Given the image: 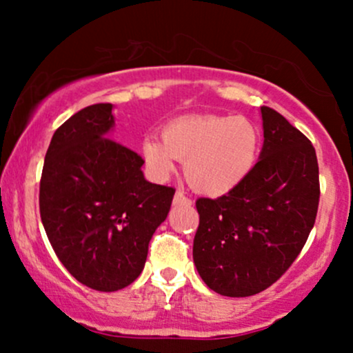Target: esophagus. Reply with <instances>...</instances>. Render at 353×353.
Wrapping results in <instances>:
<instances>
[{
	"label": "esophagus",
	"instance_id": "34e87169",
	"mask_svg": "<svg viewBox=\"0 0 353 353\" xmlns=\"http://www.w3.org/2000/svg\"><path fill=\"white\" fill-rule=\"evenodd\" d=\"M174 202H176V204H190V199L182 192V190H177L176 196H174Z\"/></svg>",
	"mask_w": 353,
	"mask_h": 353
}]
</instances>
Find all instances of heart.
<instances>
[{
    "label": "heart",
    "mask_w": 353,
    "mask_h": 353,
    "mask_svg": "<svg viewBox=\"0 0 353 353\" xmlns=\"http://www.w3.org/2000/svg\"><path fill=\"white\" fill-rule=\"evenodd\" d=\"M261 152V132L242 116H188L163 129V139L148 136L141 144L145 165L157 179L185 163V179L197 192L222 196L245 181Z\"/></svg>",
    "instance_id": "b5f03b06"
}]
</instances>
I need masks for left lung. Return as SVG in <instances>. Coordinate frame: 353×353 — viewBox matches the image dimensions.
<instances>
[{
	"label": "left lung",
	"mask_w": 353,
	"mask_h": 353,
	"mask_svg": "<svg viewBox=\"0 0 353 353\" xmlns=\"http://www.w3.org/2000/svg\"><path fill=\"white\" fill-rule=\"evenodd\" d=\"M261 112L264 145L252 172L224 196L196 201L194 264L209 289L228 297H249L277 282L317 217L314 145L277 111Z\"/></svg>",
	"instance_id": "1"
}]
</instances>
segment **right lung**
<instances>
[{
    "mask_svg": "<svg viewBox=\"0 0 353 353\" xmlns=\"http://www.w3.org/2000/svg\"><path fill=\"white\" fill-rule=\"evenodd\" d=\"M112 125L109 103L71 116L52 134L39 182L52 249L76 281L99 292L139 277L176 192L144 179L143 157L108 137Z\"/></svg>",
    "mask_w": 353,
    "mask_h": 353,
    "instance_id": "obj_1",
    "label": "right lung"
}]
</instances>
